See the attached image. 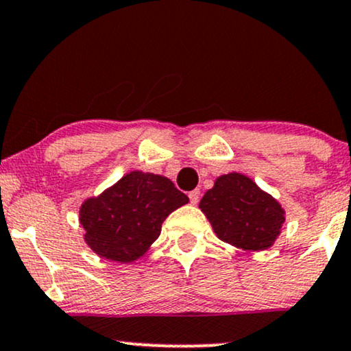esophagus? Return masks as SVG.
Segmentation results:
<instances>
[{"mask_svg": "<svg viewBox=\"0 0 351 351\" xmlns=\"http://www.w3.org/2000/svg\"><path fill=\"white\" fill-rule=\"evenodd\" d=\"M188 196H189V201H191V204H197V202H199V196H201V193L197 191V189H194V191L189 193Z\"/></svg>", "mask_w": 351, "mask_h": 351, "instance_id": "1", "label": "esophagus"}]
</instances>
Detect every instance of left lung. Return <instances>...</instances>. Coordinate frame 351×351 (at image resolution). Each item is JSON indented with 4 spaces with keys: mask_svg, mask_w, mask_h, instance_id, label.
Returning a JSON list of instances; mask_svg holds the SVG:
<instances>
[{
    "mask_svg": "<svg viewBox=\"0 0 351 351\" xmlns=\"http://www.w3.org/2000/svg\"><path fill=\"white\" fill-rule=\"evenodd\" d=\"M199 209L222 242L247 252L271 247L285 223V209L242 173L219 176Z\"/></svg>",
    "mask_w": 351,
    "mask_h": 351,
    "instance_id": "left-lung-1",
    "label": "left lung"
}]
</instances>
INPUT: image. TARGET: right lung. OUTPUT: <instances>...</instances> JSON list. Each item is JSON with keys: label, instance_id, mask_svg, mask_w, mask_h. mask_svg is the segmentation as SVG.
Wrapping results in <instances>:
<instances>
[{"label": "right lung", "instance_id": "1", "mask_svg": "<svg viewBox=\"0 0 351 351\" xmlns=\"http://www.w3.org/2000/svg\"><path fill=\"white\" fill-rule=\"evenodd\" d=\"M188 202L165 176L130 171L82 204L84 242L101 258L132 263L158 239L165 219Z\"/></svg>", "mask_w": 351, "mask_h": 351}]
</instances>
